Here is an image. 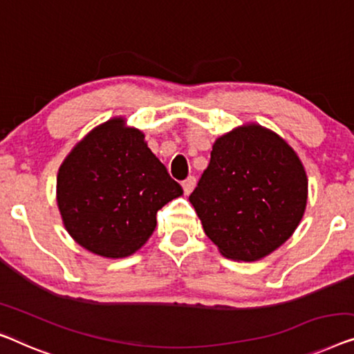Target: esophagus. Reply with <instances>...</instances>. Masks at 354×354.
<instances>
[{
    "label": "esophagus",
    "mask_w": 354,
    "mask_h": 354,
    "mask_svg": "<svg viewBox=\"0 0 354 354\" xmlns=\"http://www.w3.org/2000/svg\"><path fill=\"white\" fill-rule=\"evenodd\" d=\"M182 187H183V192H185V194H189L193 192V188L196 187V177H194V176L187 177L185 180L182 182Z\"/></svg>",
    "instance_id": "34e87169"
}]
</instances>
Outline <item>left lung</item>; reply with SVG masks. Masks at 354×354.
<instances>
[{"mask_svg":"<svg viewBox=\"0 0 354 354\" xmlns=\"http://www.w3.org/2000/svg\"><path fill=\"white\" fill-rule=\"evenodd\" d=\"M306 193L305 169L294 150L274 132L249 124L215 140L189 203L225 257L254 262L292 236Z\"/></svg>","mask_w":354,"mask_h":354,"instance_id":"1","label":"left lung"}]
</instances>
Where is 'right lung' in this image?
Wrapping results in <instances>:
<instances>
[{"label": "right lung", "instance_id": "add662e5", "mask_svg": "<svg viewBox=\"0 0 354 354\" xmlns=\"http://www.w3.org/2000/svg\"><path fill=\"white\" fill-rule=\"evenodd\" d=\"M145 136L115 118L76 145L57 176L66 232L97 255L121 259L156 228V212L183 193L153 155Z\"/></svg>", "mask_w": 354, "mask_h": 354}]
</instances>
